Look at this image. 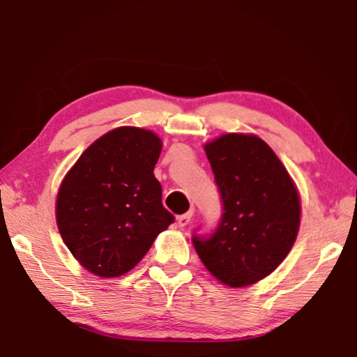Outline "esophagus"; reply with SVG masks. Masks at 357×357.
I'll return each instance as SVG.
<instances>
[{
	"label": "esophagus",
	"instance_id": "1",
	"mask_svg": "<svg viewBox=\"0 0 357 357\" xmlns=\"http://www.w3.org/2000/svg\"><path fill=\"white\" fill-rule=\"evenodd\" d=\"M192 217H193V209H190L189 213H185V214L178 217V225L179 227H187L192 222Z\"/></svg>",
	"mask_w": 357,
	"mask_h": 357
}]
</instances>
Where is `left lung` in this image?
Listing matches in <instances>:
<instances>
[{
    "mask_svg": "<svg viewBox=\"0 0 357 357\" xmlns=\"http://www.w3.org/2000/svg\"><path fill=\"white\" fill-rule=\"evenodd\" d=\"M223 214L209 238L193 247L223 285L243 288L264 279L287 258L298 236L301 200L287 168L252 134H225L204 144Z\"/></svg>",
    "mask_w": 357,
    "mask_h": 357,
    "instance_id": "1",
    "label": "left lung"
}]
</instances>
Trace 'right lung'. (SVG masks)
<instances>
[{"label":"right lung","mask_w":357,"mask_h":357,"mask_svg":"<svg viewBox=\"0 0 357 357\" xmlns=\"http://www.w3.org/2000/svg\"><path fill=\"white\" fill-rule=\"evenodd\" d=\"M160 151L154 132L116 128L83 151L59 185V234L94 275L110 279L129 273L173 223L154 176Z\"/></svg>","instance_id":"right-lung-1"}]
</instances>
